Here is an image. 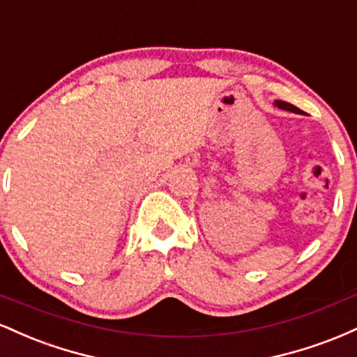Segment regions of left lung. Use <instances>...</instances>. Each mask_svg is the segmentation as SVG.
<instances>
[{
  "mask_svg": "<svg viewBox=\"0 0 357 357\" xmlns=\"http://www.w3.org/2000/svg\"><path fill=\"white\" fill-rule=\"evenodd\" d=\"M275 105H277L278 109H282V110H289V112H294V114H305V112H302L301 109H297L296 105L289 104V102H284V100H275Z\"/></svg>",
  "mask_w": 357,
  "mask_h": 357,
  "instance_id": "8db88e82",
  "label": "left lung"
}]
</instances>
